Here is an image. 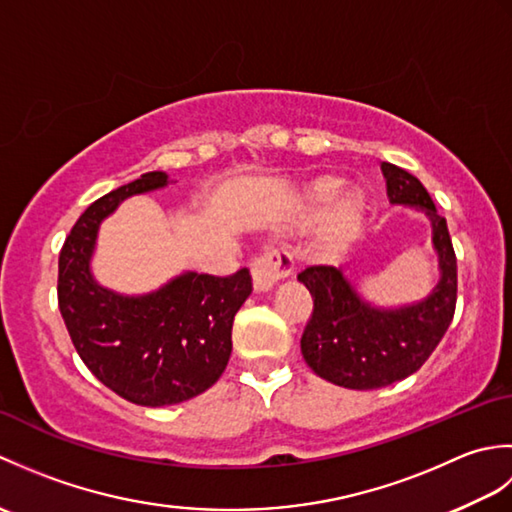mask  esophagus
<instances>
[{"label": "esophagus", "mask_w": 512, "mask_h": 512, "mask_svg": "<svg viewBox=\"0 0 512 512\" xmlns=\"http://www.w3.org/2000/svg\"><path fill=\"white\" fill-rule=\"evenodd\" d=\"M295 273V259L284 250H266L255 262L250 264V275H253V288L257 292H266L273 288L277 281L290 277Z\"/></svg>", "instance_id": "34e87169"}]
</instances>
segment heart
Returning a JSON list of instances; mask_svg holds the SVG:
<instances>
[{"mask_svg": "<svg viewBox=\"0 0 512 512\" xmlns=\"http://www.w3.org/2000/svg\"><path fill=\"white\" fill-rule=\"evenodd\" d=\"M343 189V178L339 176H321L310 184L308 189V213L317 215L325 206L332 204L317 235V246L321 253L332 255L341 250L361 228L365 215V198L361 191H347L335 198Z\"/></svg>", "mask_w": 512, "mask_h": 512, "instance_id": "heart-1", "label": "heart"}]
</instances>
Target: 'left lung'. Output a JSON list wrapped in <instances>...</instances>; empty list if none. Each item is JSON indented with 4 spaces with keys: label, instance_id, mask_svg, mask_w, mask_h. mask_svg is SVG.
Wrapping results in <instances>:
<instances>
[{
    "label": "left lung",
    "instance_id": "left-lung-1",
    "mask_svg": "<svg viewBox=\"0 0 512 512\" xmlns=\"http://www.w3.org/2000/svg\"><path fill=\"white\" fill-rule=\"evenodd\" d=\"M389 202L416 206L433 226L440 284L422 303L378 310L356 297L350 281L332 266H308L297 279L310 290L312 314L301 334V354L314 374L347 389H378L411 376L449 330L458 301V259L447 220L422 182L383 162Z\"/></svg>",
    "mask_w": 512,
    "mask_h": 512
}]
</instances>
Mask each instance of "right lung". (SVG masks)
Here are the masks:
<instances>
[{
	"label": "right lung",
	"instance_id": "right-lung-1",
	"mask_svg": "<svg viewBox=\"0 0 512 512\" xmlns=\"http://www.w3.org/2000/svg\"><path fill=\"white\" fill-rule=\"evenodd\" d=\"M167 184L149 171L92 202L59 253V310L81 361L105 387L143 407H165L209 389L233 350L237 310L248 299V268L237 273H187L147 297H121L90 275L96 231L118 202Z\"/></svg>",
	"mask_w": 512,
	"mask_h": 512
}]
</instances>
